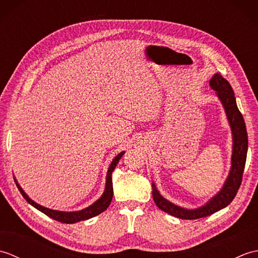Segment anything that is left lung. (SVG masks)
I'll list each match as a JSON object with an SVG mask.
<instances>
[{"label":"left lung","instance_id":"8db88e82","mask_svg":"<svg viewBox=\"0 0 258 258\" xmlns=\"http://www.w3.org/2000/svg\"><path fill=\"white\" fill-rule=\"evenodd\" d=\"M210 85L213 90L216 91L217 96L223 104L227 115L229 125L233 133V154H232V167L228 177L224 184L220 193L215 195L207 203L196 210H185L179 206L172 204L171 202L164 199L158 193L155 185L153 184V200L157 207L169 215L182 218V220H197V218L210 216L212 214L218 212L222 208L226 207L236 196L240 184H242L244 167L247 155L248 136L246 132V125L243 115L239 112L235 100L234 91L228 81L223 78L220 73L214 74L210 81Z\"/></svg>","mask_w":258,"mask_h":258}]
</instances>
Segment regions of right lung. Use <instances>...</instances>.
I'll return each mask as SVG.
<instances>
[{
  "instance_id": "add662e5",
  "label": "right lung",
  "mask_w": 258,
  "mask_h": 258,
  "mask_svg": "<svg viewBox=\"0 0 258 258\" xmlns=\"http://www.w3.org/2000/svg\"><path fill=\"white\" fill-rule=\"evenodd\" d=\"M124 152H120L119 154L114 158L113 162L111 163V166H109L108 171H107V176H106V186H105V190H104V194L102 195V197L100 200H97L94 204L89 206L87 208H84V210L79 211V212H58V211H53L50 210V208H46L44 206H41L36 204L35 202H33L29 196H27L24 190L21 188V186L16 182V186H18L19 190L21 191L22 196L24 197L27 203H30L32 206H34L35 208H37L38 211H41L42 213H44L45 215H47L48 217L53 218L57 222L61 223H65V224H73L76 222H81V221H85L89 220V218L94 217L98 214H101L102 212H104L108 207V205L111 204L112 199H113V183H112V173L114 171V168L116 167L118 161L120 160V157L123 156Z\"/></svg>"
}]
</instances>
